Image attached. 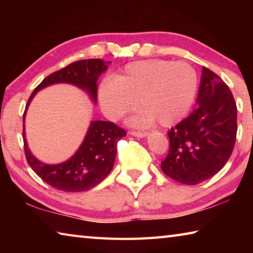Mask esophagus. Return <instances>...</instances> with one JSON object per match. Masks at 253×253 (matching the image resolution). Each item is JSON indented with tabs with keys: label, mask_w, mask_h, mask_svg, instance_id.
<instances>
[{
	"label": "esophagus",
	"mask_w": 253,
	"mask_h": 253,
	"mask_svg": "<svg viewBox=\"0 0 253 253\" xmlns=\"http://www.w3.org/2000/svg\"><path fill=\"white\" fill-rule=\"evenodd\" d=\"M130 134L135 137H138V138H144V137L147 136V132H143V131H131Z\"/></svg>",
	"instance_id": "34e87169"
}]
</instances>
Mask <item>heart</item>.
<instances>
[{"instance_id":"1","label":"heart","mask_w":253,"mask_h":253,"mask_svg":"<svg viewBox=\"0 0 253 253\" xmlns=\"http://www.w3.org/2000/svg\"><path fill=\"white\" fill-rule=\"evenodd\" d=\"M199 78L190 63L170 60H142L127 65L113 80L101 84L98 91L100 107L110 121H118L142 108L129 124L173 126L186 116L193 105Z\"/></svg>"}]
</instances>
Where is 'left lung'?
Returning <instances> with one entry per match:
<instances>
[{
  "mask_svg": "<svg viewBox=\"0 0 253 253\" xmlns=\"http://www.w3.org/2000/svg\"><path fill=\"white\" fill-rule=\"evenodd\" d=\"M198 108L169 130V151L161 169L174 181L195 185L211 178L232 154L237 105L223 80L203 67Z\"/></svg>",
  "mask_w": 253,
  "mask_h": 253,
  "instance_id": "left-lung-1",
  "label": "left lung"
}]
</instances>
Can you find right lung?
Returning <instances> with one entry per match:
<instances>
[{"label": "right lung", "mask_w": 253, "mask_h": 253, "mask_svg": "<svg viewBox=\"0 0 253 253\" xmlns=\"http://www.w3.org/2000/svg\"><path fill=\"white\" fill-rule=\"evenodd\" d=\"M110 61L87 59L72 62L49 75L34 89L23 114L24 153L29 165L43 179L57 190L63 192H84L98 185L114 168L117 143L126 136L125 129L110 122H91L83 144L69 160L57 165H49L34 157L28 147L24 132V118L30 102L36 93L48 85L66 83L75 84L88 92L93 102L97 101V81L108 69Z\"/></svg>", "instance_id": "right-lung-1"}]
</instances>
